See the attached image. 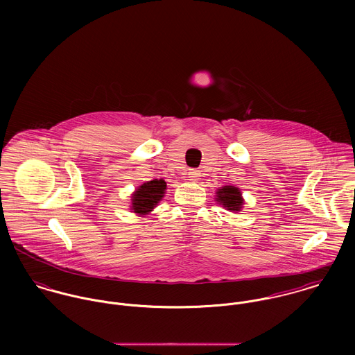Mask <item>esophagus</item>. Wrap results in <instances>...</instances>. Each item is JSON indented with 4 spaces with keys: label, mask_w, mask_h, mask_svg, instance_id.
I'll return each instance as SVG.
<instances>
[{
    "label": "esophagus",
    "mask_w": 355,
    "mask_h": 355,
    "mask_svg": "<svg viewBox=\"0 0 355 355\" xmlns=\"http://www.w3.org/2000/svg\"><path fill=\"white\" fill-rule=\"evenodd\" d=\"M187 175H189L187 176L189 180H191V182H196L200 179V171H197V169H189Z\"/></svg>",
    "instance_id": "34e87169"
}]
</instances>
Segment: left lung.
<instances>
[{"mask_svg":"<svg viewBox=\"0 0 355 355\" xmlns=\"http://www.w3.org/2000/svg\"><path fill=\"white\" fill-rule=\"evenodd\" d=\"M241 191L239 189L234 187V186H224L223 189H220L217 191V201L223 203L224 207H227V210L231 211H238L241 210L242 205H243V200L241 197Z\"/></svg>","mask_w":355,"mask_h":355,"instance_id":"obj_1","label":"left lung"}]
</instances>
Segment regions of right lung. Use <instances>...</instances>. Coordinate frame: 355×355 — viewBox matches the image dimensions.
Masks as SVG:
<instances>
[{"label": "right lung", "mask_w": 355, "mask_h": 355, "mask_svg": "<svg viewBox=\"0 0 355 355\" xmlns=\"http://www.w3.org/2000/svg\"><path fill=\"white\" fill-rule=\"evenodd\" d=\"M166 183L162 179H153L144 183L132 196V210L139 214L152 211L154 206L164 197Z\"/></svg>", "instance_id": "1"}]
</instances>
